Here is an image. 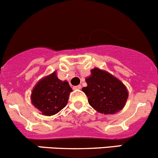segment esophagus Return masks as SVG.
Segmentation results:
<instances>
[{
	"label": "esophagus",
	"instance_id": "obj_1",
	"mask_svg": "<svg viewBox=\"0 0 158 158\" xmlns=\"http://www.w3.org/2000/svg\"><path fill=\"white\" fill-rule=\"evenodd\" d=\"M81 88V85H77V86H74V87H73V89H74V90H79V89Z\"/></svg>",
	"mask_w": 158,
	"mask_h": 158
}]
</instances>
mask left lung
I'll return each instance as SVG.
<instances>
[{
	"label": "left lung",
	"mask_w": 158,
	"mask_h": 158,
	"mask_svg": "<svg viewBox=\"0 0 158 158\" xmlns=\"http://www.w3.org/2000/svg\"><path fill=\"white\" fill-rule=\"evenodd\" d=\"M86 82L87 87H83L82 90L88 97L89 104L97 112L114 114L124 107L128 91L126 86L114 76L94 68Z\"/></svg>",
	"instance_id": "obj_1"
}]
</instances>
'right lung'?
Wrapping results in <instances>:
<instances>
[{"label": "right lung", "mask_w": 158, "mask_h": 158, "mask_svg": "<svg viewBox=\"0 0 158 158\" xmlns=\"http://www.w3.org/2000/svg\"><path fill=\"white\" fill-rule=\"evenodd\" d=\"M71 91L68 81H60L56 72H53L37 83L32 90L31 100L42 114L52 115L65 107Z\"/></svg>", "instance_id": "obj_1"}]
</instances>
